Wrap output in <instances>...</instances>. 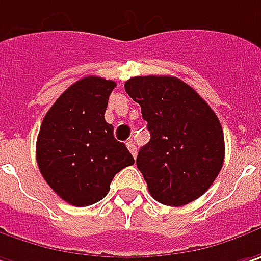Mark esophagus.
I'll return each mask as SVG.
<instances>
[{"mask_svg": "<svg viewBox=\"0 0 261 261\" xmlns=\"http://www.w3.org/2000/svg\"><path fill=\"white\" fill-rule=\"evenodd\" d=\"M127 149L130 150V153L133 156L137 154V146H136V143L133 142V140H128V142H127Z\"/></svg>", "mask_w": 261, "mask_h": 261, "instance_id": "esophagus-1", "label": "esophagus"}]
</instances>
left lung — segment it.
Segmentation results:
<instances>
[{"label":"left lung","mask_w":261,"mask_h":261,"mask_svg":"<svg viewBox=\"0 0 261 261\" xmlns=\"http://www.w3.org/2000/svg\"><path fill=\"white\" fill-rule=\"evenodd\" d=\"M125 92L142 107L150 140L137 154L149 193L166 206L203 196L221 172L225 142L221 122L197 92L171 75H139Z\"/></svg>","instance_id":"8db88e82"}]
</instances>
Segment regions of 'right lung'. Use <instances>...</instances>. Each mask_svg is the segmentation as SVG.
I'll use <instances>...</instances> for the list:
<instances>
[{"mask_svg":"<svg viewBox=\"0 0 261 261\" xmlns=\"http://www.w3.org/2000/svg\"><path fill=\"white\" fill-rule=\"evenodd\" d=\"M115 82L89 75L55 100L40 125L36 161L48 186L64 201L85 207L108 194L111 181L134 158L105 121Z\"/></svg>","mask_w":261,"mask_h":261,"instance_id":"obj_1","label":"right lung"}]
</instances>
